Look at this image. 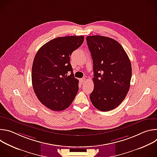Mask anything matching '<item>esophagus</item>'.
Returning a JSON list of instances; mask_svg holds the SVG:
<instances>
[{
    "mask_svg": "<svg viewBox=\"0 0 157 157\" xmlns=\"http://www.w3.org/2000/svg\"><path fill=\"white\" fill-rule=\"evenodd\" d=\"M80 81H81V82L82 84H83V83L85 82V81H86V78H83L81 79H80Z\"/></svg>",
    "mask_w": 157,
    "mask_h": 157,
    "instance_id": "1",
    "label": "esophagus"
}]
</instances>
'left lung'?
<instances>
[{"label":"left lung","mask_w":157,"mask_h":157,"mask_svg":"<svg viewBox=\"0 0 157 157\" xmlns=\"http://www.w3.org/2000/svg\"><path fill=\"white\" fill-rule=\"evenodd\" d=\"M93 61V91L90 99L101 111L119 106L130 88L132 66L125 51L116 40L104 36L86 37Z\"/></svg>","instance_id":"8db88e82"}]
</instances>
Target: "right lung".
I'll return each mask as SVG.
<instances>
[{
  "label": "right lung",
  "instance_id": "add662e5",
  "mask_svg": "<svg viewBox=\"0 0 157 157\" xmlns=\"http://www.w3.org/2000/svg\"><path fill=\"white\" fill-rule=\"evenodd\" d=\"M84 38L82 35L54 38L43 44L34 58L32 70L34 92L41 103L52 110L68 108L78 93L79 81L74 76L70 56Z\"/></svg>",
  "mask_w": 157,
  "mask_h": 157
}]
</instances>
